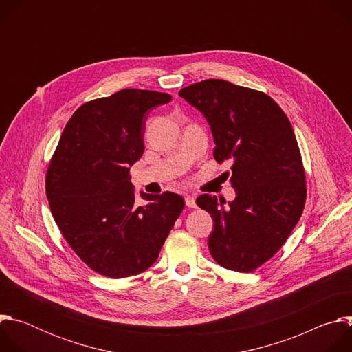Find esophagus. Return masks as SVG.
<instances>
[{
    "label": "esophagus",
    "mask_w": 352,
    "mask_h": 352,
    "mask_svg": "<svg viewBox=\"0 0 352 352\" xmlns=\"http://www.w3.org/2000/svg\"><path fill=\"white\" fill-rule=\"evenodd\" d=\"M185 205L188 208H196V199L192 195H185Z\"/></svg>",
    "instance_id": "esophagus-1"
}]
</instances>
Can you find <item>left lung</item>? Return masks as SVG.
<instances>
[{
    "label": "left lung",
    "instance_id": "1",
    "mask_svg": "<svg viewBox=\"0 0 352 352\" xmlns=\"http://www.w3.org/2000/svg\"><path fill=\"white\" fill-rule=\"evenodd\" d=\"M178 96L206 118L216 162L232 163V202L208 193L196 199L213 219L210 254L226 269L252 272L283 246L304 212L305 171L291 122L270 96L221 79Z\"/></svg>",
    "mask_w": 352,
    "mask_h": 352
}]
</instances>
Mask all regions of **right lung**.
I'll list each match as a JSON object with an SVG mask.
<instances>
[{
	"label": "right lung",
	"instance_id": "right-lung-1",
	"mask_svg": "<svg viewBox=\"0 0 352 352\" xmlns=\"http://www.w3.org/2000/svg\"><path fill=\"white\" fill-rule=\"evenodd\" d=\"M171 96L124 89L80 106L64 128L47 170L53 217L75 254L94 272L124 278L152 266L185 202L174 192H140L129 170L140 160L146 120Z\"/></svg>",
	"mask_w": 352,
	"mask_h": 352
}]
</instances>
